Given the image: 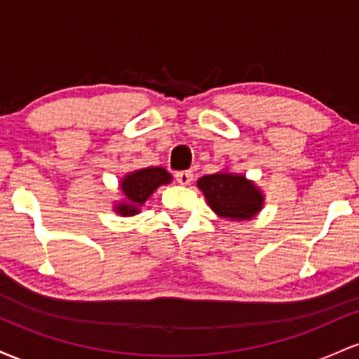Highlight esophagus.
<instances>
[{
	"mask_svg": "<svg viewBox=\"0 0 359 359\" xmlns=\"http://www.w3.org/2000/svg\"><path fill=\"white\" fill-rule=\"evenodd\" d=\"M175 179H177V182H179V184L189 185L192 182L194 174L191 170H180V172H177V174H175Z\"/></svg>",
	"mask_w": 359,
	"mask_h": 359,
	"instance_id": "esophagus-1",
	"label": "esophagus"
}]
</instances>
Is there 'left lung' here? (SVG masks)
<instances>
[{
    "label": "left lung",
    "mask_w": 359,
    "mask_h": 359,
    "mask_svg": "<svg viewBox=\"0 0 359 359\" xmlns=\"http://www.w3.org/2000/svg\"><path fill=\"white\" fill-rule=\"evenodd\" d=\"M209 205L217 216L245 221L262 209L263 196L253 182L236 174H212L197 180Z\"/></svg>",
    "instance_id": "obj_1"
}]
</instances>
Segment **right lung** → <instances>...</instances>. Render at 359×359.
I'll return each instance as SVG.
<instances>
[{
    "label": "right lung",
    "instance_id": "1",
    "mask_svg": "<svg viewBox=\"0 0 359 359\" xmlns=\"http://www.w3.org/2000/svg\"><path fill=\"white\" fill-rule=\"evenodd\" d=\"M170 174L160 167L142 168V170L126 175L121 182V189L128 203L119 204L116 211L123 216H128V214L131 216V214L138 212V205L145 203L154 191H156V187L170 182Z\"/></svg>",
    "mask_w": 359,
    "mask_h": 359
}]
</instances>
